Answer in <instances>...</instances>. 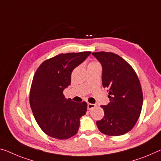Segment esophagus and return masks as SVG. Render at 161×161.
I'll list each match as a JSON object with an SVG mask.
<instances>
[{"instance_id": "esophagus-1", "label": "esophagus", "mask_w": 161, "mask_h": 161, "mask_svg": "<svg viewBox=\"0 0 161 161\" xmlns=\"http://www.w3.org/2000/svg\"><path fill=\"white\" fill-rule=\"evenodd\" d=\"M88 110H91L92 109V108H95V106H96V104H93V103H88Z\"/></svg>"}]
</instances>
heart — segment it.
<instances>
[{
	"mask_svg": "<svg viewBox=\"0 0 161 161\" xmlns=\"http://www.w3.org/2000/svg\"><path fill=\"white\" fill-rule=\"evenodd\" d=\"M96 64H98V63H91L89 64V65H96Z\"/></svg>",
	"mask_w": 161,
	"mask_h": 161,
	"instance_id": "obj_1",
	"label": "heart"
}]
</instances>
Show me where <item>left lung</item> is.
Wrapping results in <instances>:
<instances>
[{
	"instance_id": "8db88e82",
	"label": "left lung",
	"mask_w": 161,
	"mask_h": 161,
	"mask_svg": "<svg viewBox=\"0 0 161 161\" xmlns=\"http://www.w3.org/2000/svg\"><path fill=\"white\" fill-rule=\"evenodd\" d=\"M102 67V85L110 102L101 107L104 117L96 122L98 130L110 136L125 135L134 127L143 103L141 86L133 68L118 55L93 53Z\"/></svg>"
}]
</instances>
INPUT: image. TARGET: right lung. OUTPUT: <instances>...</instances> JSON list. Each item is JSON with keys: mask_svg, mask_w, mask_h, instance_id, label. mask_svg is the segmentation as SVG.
<instances>
[{"mask_svg": "<svg viewBox=\"0 0 161 161\" xmlns=\"http://www.w3.org/2000/svg\"><path fill=\"white\" fill-rule=\"evenodd\" d=\"M91 53L60 54L43 62L34 74L29 97L31 108L39 127L52 137L65 140L78 132L87 103L66 99L63 91L70 85L73 69Z\"/></svg>", "mask_w": 161, "mask_h": 161, "instance_id": "obj_1", "label": "right lung"}]
</instances>
